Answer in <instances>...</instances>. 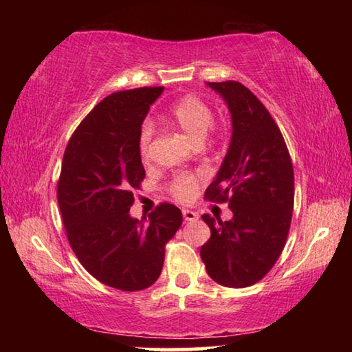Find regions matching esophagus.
Wrapping results in <instances>:
<instances>
[{"label": "esophagus", "mask_w": 352, "mask_h": 352, "mask_svg": "<svg viewBox=\"0 0 352 352\" xmlns=\"http://www.w3.org/2000/svg\"><path fill=\"white\" fill-rule=\"evenodd\" d=\"M183 217H184V220H186V222H194V220L199 219L197 212H194L190 210H183Z\"/></svg>", "instance_id": "34e87169"}]
</instances>
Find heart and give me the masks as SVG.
<instances>
[{
    "label": "heart",
    "mask_w": 352,
    "mask_h": 352,
    "mask_svg": "<svg viewBox=\"0 0 352 352\" xmlns=\"http://www.w3.org/2000/svg\"><path fill=\"white\" fill-rule=\"evenodd\" d=\"M169 121L183 130L195 144L204 146L206 141L219 142L222 140L223 132L222 129L214 126V113L210 105L204 99L195 96V94H184L177 102L172 104L169 109ZM211 131L213 135L210 139L207 132ZM153 138V127L151 122H144L140 129L138 133V152L142 158H146L151 152V144ZM205 175L200 172L183 170L178 172L172 178L168 192L178 201L192 200L200 184L204 183Z\"/></svg>",
    "instance_id": "1"
}]
</instances>
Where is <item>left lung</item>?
I'll list each match as a JSON object with an SVG mask.
<instances>
[{"label":"left lung","mask_w":352,"mask_h":352,"mask_svg":"<svg viewBox=\"0 0 352 352\" xmlns=\"http://www.w3.org/2000/svg\"><path fill=\"white\" fill-rule=\"evenodd\" d=\"M225 99L233 135L222 168L205 192L228 204L230 222L204 214L211 237L200 248L208 275L225 287L261 281L281 256L295 199L294 166L275 119L264 104L236 80L208 82Z\"/></svg>","instance_id":"obj_1"}]
</instances>
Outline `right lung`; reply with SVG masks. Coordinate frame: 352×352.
<instances>
[{
    "mask_svg": "<svg viewBox=\"0 0 352 352\" xmlns=\"http://www.w3.org/2000/svg\"><path fill=\"white\" fill-rule=\"evenodd\" d=\"M164 87L113 93L83 118L65 148L57 201L67 237L93 278L119 290L151 287L163 269L164 245L182 226L175 205L148 219L130 217L146 177L138 133Z\"/></svg>",
    "mask_w": 352,
    "mask_h": 352,
    "instance_id": "right-lung-1",
    "label": "right lung"
}]
</instances>
